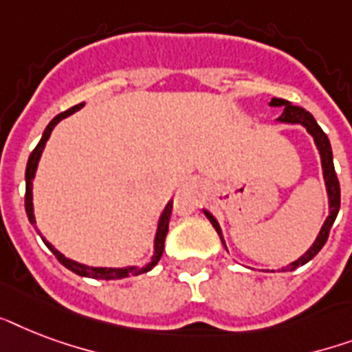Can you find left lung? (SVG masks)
Instances as JSON below:
<instances>
[{"label":"left lung","mask_w":352,"mask_h":352,"mask_svg":"<svg viewBox=\"0 0 352 352\" xmlns=\"http://www.w3.org/2000/svg\"><path fill=\"white\" fill-rule=\"evenodd\" d=\"M270 106L283 107V113H281V117L278 118V122H283V124H301V126L305 127L307 131L312 135L318 151H320V157H322L323 179H325V188H327V195H329V215H327V219H325V223H323L322 230H320V234H318L316 241H314V245H312L311 248H309V250L300 257V259H296V261L290 263L289 267L281 268V270H294V268L301 267V265H305V263L311 261L312 257L316 256L318 252L323 248V245L327 243L329 232H331V226H333L334 219H336V215H338V210H340V182H338V177H336V171H334L331 142H329L327 135L323 133L322 127L318 126V122L314 120V117H312L311 113L305 111L303 107L292 106L290 102L283 100V98H272V100H270ZM204 215L208 217V221L212 223L215 232L219 234L223 245H225L223 232H221V226L219 223H217V219H215L214 215L210 214V212H206V210H204Z\"/></svg>","instance_id":"obj_1"}]
</instances>
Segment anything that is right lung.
I'll return each mask as SVG.
<instances>
[{
    "label": "right lung",
    "instance_id": "add662e5",
    "mask_svg": "<svg viewBox=\"0 0 352 352\" xmlns=\"http://www.w3.org/2000/svg\"><path fill=\"white\" fill-rule=\"evenodd\" d=\"M84 104H78V106L71 107L67 111L60 113L56 117L52 118L49 122V126L45 127V131L41 135V140L38 142L34 149H32V153L29 157V162H27V170H25V212H27V217H29L30 225H36V219H34V208H32V179L36 175V168H38V162H40V157L43 153V148H45L47 140L51 137L52 129L56 126L58 122L63 120V118H67L69 115H73L76 113L78 109H82ZM171 208H173V201L166 204L164 212L160 215L159 219V226H157V234H155V250H153V256H151V261L146 265V267H124V268H102V267H87V265H82V263H76L73 259H69L62 254V252H58L54 246L45 241V237H41L43 243L47 245V248L56 256V259L62 263L63 267L69 268L71 272L78 274V276H84V278H93V279H122V278H129V276H138V274H144L151 270V268L159 263L160 256H162V252H164V239H166V234H168V225H170V217H171ZM41 235V234H40Z\"/></svg>",
    "mask_w": 352,
    "mask_h": 352
}]
</instances>
